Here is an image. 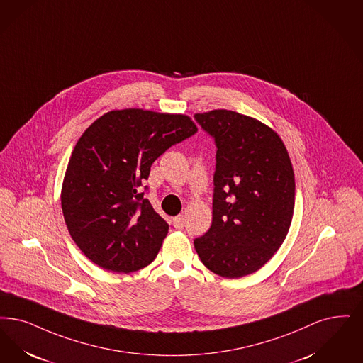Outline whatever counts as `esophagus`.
Here are the masks:
<instances>
[{"instance_id": "34e87169", "label": "esophagus", "mask_w": 363, "mask_h": 363, "mask_svg": "<svg viewBox=\"0 0 363 363\" xmlns=\"http://www.w3.org/2000/svg\"><path fill=\"white\" fill-rule=\"evenodd\" d=\"M173 225H174L177 230H182L184 228V216H177V218H173Z\"/></svg>"}]
</instances>
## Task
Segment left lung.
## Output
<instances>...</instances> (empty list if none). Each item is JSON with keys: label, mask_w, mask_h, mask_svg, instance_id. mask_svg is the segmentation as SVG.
<instances>
[{"label": "left lung", "mask_w": 363, "mask_h": 363, "mask_svg": "<svg viewBox=\"0 0 363 363\" xmlns=\"http://www.w3.org/2000/svg\"><path fill=\"white\" fill-rule=\"evenodd\" d=\"M216 145L212 225L194 239L203 264L225 278L259 270L284 243L294 209V173L274 130L218 109L194 115Z\"/></svg>", "instance_id": "left-lung-1"}]
</instances>
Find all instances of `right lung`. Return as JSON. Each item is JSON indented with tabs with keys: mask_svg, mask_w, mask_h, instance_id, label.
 Wrapping results in <instances>:
<instances>
[{
	"mask_svg": "<svg viewBox=\"0 0 363 363\" xmlns=\"http://www.w3.org/2000/svg\"><path fill=\"white\" fill-rule=\"evenodd\" d=\"M197 132L185 115L142 109L97 118L74 147L62 188V211L75 245L108 272L132 273L158 255L169 224L142 182L172 145Z\"/></svg>",
	"mask_w": 363,
	"mask_h": 363,
	"instance_id": "add662e5",
	"label": "right lung"
}]
</instances>
